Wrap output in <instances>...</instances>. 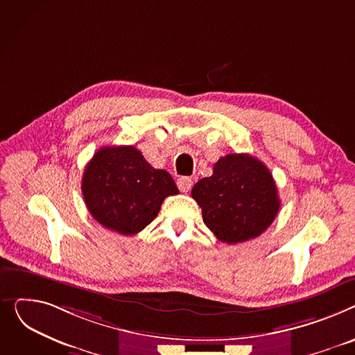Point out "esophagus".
I'll list each match as a JSON object with an SVG mask.
<instances>
[{
	"label": "esophagus",
	"mask_w": 355,
	"mask_h": 355,
	"mask_svg": "<svg viewBox=\"0 0 355 355\" xmlns=\"http://www.w3.org/2000/svg\"><path fill=\"white\" fill-rule=\"evenodd\" d=\"M192 186H193V182H192L191 178L183 176V178L178 179V187H179L180 192H184V193L189 192L192 189Z\"/></svg>",
	"instance_id": "34e87169"
}]
</instances>
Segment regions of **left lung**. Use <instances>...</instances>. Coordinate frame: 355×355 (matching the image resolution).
Returning a JSON list of instances; mask_svg holds the SVG:
<instances>
[{
  "label": "left lung",
  "instance_id": "8db88e82",
  "mask_svg": "<svg viewBox=\"0 0 355 355\" xmlns=\"http://www.w3.org/2000/svg\"><path fill=\"white\" fill-rule=\"evenodd\" d=\"M192 198L202 207L205 225L229 245L259 236L281 207L272 173L246 153L220 157L212 176L193 186Z\"/></svg>",
  "mask_w": 355,
  "mask_h": 355
}]
</instances>
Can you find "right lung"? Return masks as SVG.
Instances as JSON below:
<instances>
[{
	"instance_id": "1",
	"label": "right lung",
	"mask_w": 355,
	"mask_h": 355,
	"mask_svg": "<svg viewBox=\"0 0 355 355\" xmlns=\"http://www.w3.org/2000/svg\"><path fill=\"white\" fill-rule=\"evenodd\" d=\"M81 192L92 216L120 235H135L179 193L172 176L155 169L133 146H106L87 163Z\"/></svg>"
}]
</instances>
